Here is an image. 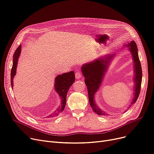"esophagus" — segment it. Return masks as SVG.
Segmentation results:
<instances>
[{
	"instance_id": "esophagus-1",
	"label": "esophagus",
	"mask_w": 154,
	"mask_h": 154,
	"mask_svg": "<svg viewBox=\"0 0 154 154\" xmlns=\"http://www.w3.org/2000/svg\"><path fill=\"white\" fill-rule=\"evenodd\" d=\"M75 78L77 79H81V77H82V73L80 72H79V71H77V72H75Z\"/></svg>"
}]
</instances>
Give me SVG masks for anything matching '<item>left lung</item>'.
Masks as SVG:
<instances>
[{
  "label": "left lung",
  "instance_id": "left-lung-1",
  "mask_svg": "<svg viewBox=\"0 0 154 154\" xmlns=\"http://www.w3.org/2000/svg\"><path fill=\"white\" fill-rule=\"evenodd\" d=\"M123 46L127 48L128 51L131 53L133 63V81L134 83L133 87V96L131 99V102L128 108H129L132 104L135 103L138 97L142 84V70L139 60L138 48L136 43L134 41H131L130 43L125 44ZM116 55V53H113V54L109 53L108 55H104V56H100L91 62L83 64L81 66V69L82 72V75L85 78L84 81L88 91L91 107L92 110L99 115H109L108 113L101 109L97 106L96 102L95 96L98 91L101 88L105 75L108 71L109 66Z\"/></svg>",
  "mask_w": 154,
  "mask_h": 154
}]
</instances>
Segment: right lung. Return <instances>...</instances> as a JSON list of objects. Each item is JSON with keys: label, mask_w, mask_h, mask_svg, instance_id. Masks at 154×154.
<instances>
[{"label": "right lung", "mask_w": 154, "mask_h": 154, "mask_svg": "<svg viewBox=\"0 0 154 154\" xmlns=\"http://www.w3.org/2000/svg\"><path fill=\"white\" fill-rule=\"evenodd\" d=\"M21 52V45H19L18 48L14 52V54L13 55V63L12 67L11 69V82L12 89H13V79L16 74V69L17 66L18 60L20 57V54ZM75 82V73L74 71H70L69 72H66L62 73V74L58 75L55 78L54 82V90L58 94V95L60 99V105L58 106L57 111L53 112L51 114L49 115L46 118H50L55 117L59 113L62 112L65 107L66 104V94L69 89Z\"/></svg>", "instance_id": "1"}]
</instances>
